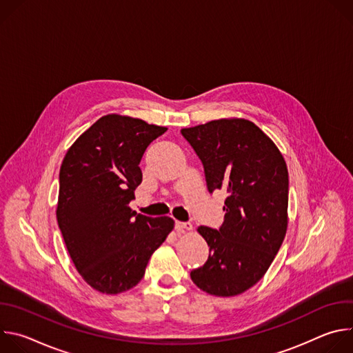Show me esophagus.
<instances>
[{
	"label": "esophagus",
	"mask_w": 353,
	"mask_h": 353,
	"mask_svg": "<svg viewBox=\"0 0 353 353\" xmlns=\"http://www.w3.org/2000/svg\"><path fill=\"white\" fill-rule=\"evenodd\" d=\"M176 230L179 233H185L192 230V225L190 222H176Z\"/></svg>",
	"instance_id": "esophagus-1"
}]
</instances>
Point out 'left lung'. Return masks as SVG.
<instances>
[{"instance_id": "1", "label": "left lung", "mask_w": 353, "mask_h": 353, "mask_svg": "<svg viewBox=\"0 0 353 353\" xmlns=\"http://www.w3.org/2000/svg\"><path fill=\"white\" fill-rule=\"evenodd\" d=\"M181 134L204 165L210 192L228 191L221 229H196L210 257L190 276L208 294H240L265 275L286 234L285 159L274 141L244 119L212 120Z\"/></svg>"}]
</instances>
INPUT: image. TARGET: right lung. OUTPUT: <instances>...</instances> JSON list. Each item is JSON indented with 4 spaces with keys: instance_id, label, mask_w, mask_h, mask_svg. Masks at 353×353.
<instances>
[{
    "instance_id": "right-lung-1",
    "label": "right lung",
    "mask_w": 353,
    "mask_h": 353,
    "mask_svg": "<svg viewBox=\"0 0 353 353\" xmlns=\"http://www.w3.org/2000/svg\"><path fill=\"white\" fill-rule=\"evenodd\" d=\"M166 130L108 114L81 134L64 157L59 228L77 271L100 293L134 288L174 228L169 216L149 218L128 205L142 181L139 162L145 149Z\"/></svg>"
}]
</instances>
